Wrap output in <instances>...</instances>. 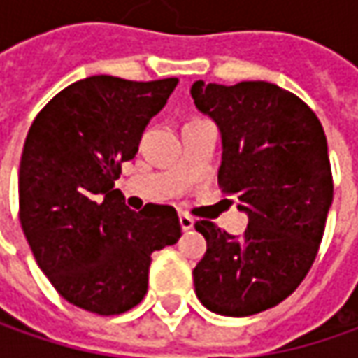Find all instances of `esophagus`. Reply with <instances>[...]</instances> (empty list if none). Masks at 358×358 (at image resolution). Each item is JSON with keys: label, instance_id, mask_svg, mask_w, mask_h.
Instances as JSON below:
<instances>
[{"label": "esophagus", "instance_id": "esophagus-1", "mask_svg": "<svg viewBox=\"0 0 358 358\" xmlns=\"http://www.w3.org/2000/svg\"><path fill=\"white\" fill-rule=\"evenodd\" d=\"M179 223H181V229H183V231H189V229H193V225H195V219L189 217V215L181 213L179 215Z\"/></svg>", "mask_w": 358, "mask_h": 358}]
</instances>
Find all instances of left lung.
Masks as SVG:
<instances>
[{"label": "left lung", "instance_id": "1", "mask_svg": "<svg viewBox=\"0 0 358 358\" xmlns=\"http://www.w3.org/2000/svg\"><path fill=\"white\" fill-rule=\"evenodd\" d=\"M191 97L221 133L219 185L249 219L241 239L195 223L207 239L195 293L217 315L249 317L285 301L317 257L333 203L327 137L309 105L267 81H195Z\"/></svg>", "mask_w": 358, "mask_h": 358}]
</instances>
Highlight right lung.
I'll return each instance as SVG.
<instances>
[{"instance_id": "add662e5", "label": "right lung", "mask_w": 358, "mask_h": 358, "mask_svg": "<svg viewBox=\"0 0 358 358\" xmlns=\"http://www.w3.org/2000/svg\"><path fill=\"white\" fill-rule=\"evenodd\" d=\"M179 79L91 76L49 101L29 127L20 165V219L39 268L79 309L119 315L147 293L151 253L181 237L177 211H131L115 189L145 127Z\"/></svg>"}]
</instances>
